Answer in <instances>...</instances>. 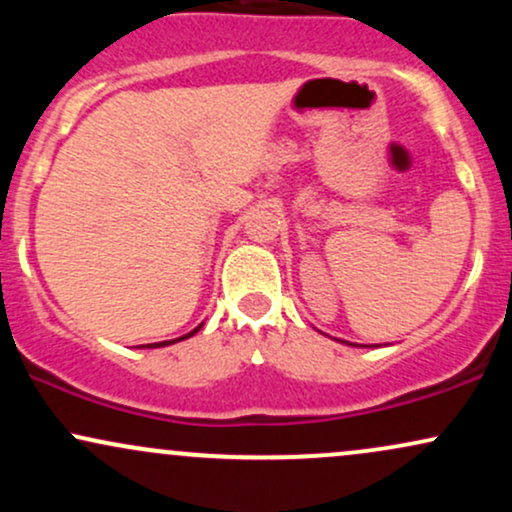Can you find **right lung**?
Here are the masks:
<instances>
[{
	"instance_id": "right-lung-1",
	"label": "right lung",
	"mask_w": 512,
	"mask_h": 512,
	"mask_svg": "<svg viewBox=\"0 0 512 512\" xmlns=\"http://www.w3.org/2000/svg\"><path fill=\"white\" fill-rule=\"evenodd\" d=\"M202 325H204V322H202ZM202 325H197L195 327V330H192V332H187V334H182V337H178V339H170V342H156V344H146V346H149V349H158V346H168V344H175V342H182V339H187V337H192V334H197L199 330H202Z\"/></svg>"
}]
</instances>
